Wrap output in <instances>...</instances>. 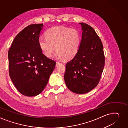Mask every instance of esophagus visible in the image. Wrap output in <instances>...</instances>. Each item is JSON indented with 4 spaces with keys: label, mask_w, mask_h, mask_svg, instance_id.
<instances>
[{
    "label": "esophagus",
    "mask_w": 128,
    "mask_h": 128,
    "mask_svg": "<svg viewBox=\"0 0 128 128\" xmlns=\"http://www.w3.org/2000/svg\"><path fill=\"white\" fill-rule=\"evenodd\" d=\"M62 64V63H60V62H56V66H58V65H60V64Z\"/></svg>",
    "instance_id": "esophagus-1"
}]
</instances>
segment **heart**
<instances>
[{
  "label": "heart",
  "instance_id": "obj_1",
  "mask_svg": "<svg viewBox=\"0 0 128 128\" xmlns=\"http://www.w3.org/2000/svg\"><path fill=\"white\" fill-rule=\"evenodd\" d=\"M46 38H40L38 45L42 52L48 58L55 51L58 58L70 59L78 52L80 43V36L76 29L65 27H55L49 29Z\"/></svg>",
  "mask_w": 128,
  "mask_h": 128
}]
</instances>
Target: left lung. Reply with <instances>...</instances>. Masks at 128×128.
<instances>
[{"label": "left lung", "instance_id": "8db88e82", "mask_svg": "<svg viewBox=\"0 0 128 128\" xmlns=\"http://www.w3.org/2000/svg\"><path fill=\"white\" fill-rule=\"evenodd\" d=\"M82 38L75 56L66 64L64 80L72 92L87 93L98 84L105 63L102 42L92 27L83 22Z\"/></svg>", "mask_w": 128, "mask_h": 128}]
</instances>
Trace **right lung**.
<instances>
[{"label": "right lung", "mask_w": 128, "mask_h": 128, "mask_svg": "<svg viewBox=\"0 0 128 128\" xmlns=\"http://www.w3.org/2000/svg\"><path fill=\"white\" fill-rule=\"evenodd\" d=\"M43 24H32L22 30L8 50L9 75L24 96H36L44 90L56 62L42 54L38 45Z\"/></svg>", "instance_id": "1"}]
</instances>
